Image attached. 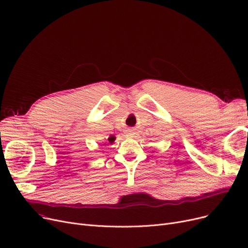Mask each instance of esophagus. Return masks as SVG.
I'll list each match as a JSON object with an SVG mask.
<instances>
[{"label":"esophagus","mask_w":248,"mask_h":248,"mask_svg":"<svg viewBox=\"0 0 248 248\" xmlns=\"http://www.w3.org/2000/svg\"><path fill=\"white\" fill-rule=\"evenodd\" d=\"M125 137L126 138H133L134 137V132L131 131V130L130 131H126L125 132Z\"/></svg>","instance_id":"obj_1"}]
</instances>
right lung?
I'll use <instances>...</instances> for the list:
<instances>
[{
	"instance_id": "1",
	"label": "right lung",
	"mask_w": 248,
	"mask_h": 248,
	"mask_svg": "<svg viewBox=\"0 0 248 248\" xmlns=\"http://www.w3.org/2000/svg\"><path fill=\"white\" fill-rule=\"evenodd\" d=\"M114 140H115V137L114 136H110L108 139H107V142H105L104 145H106V143L107 144H112L114 142Z\"/></svg>"
}]
</instances>
